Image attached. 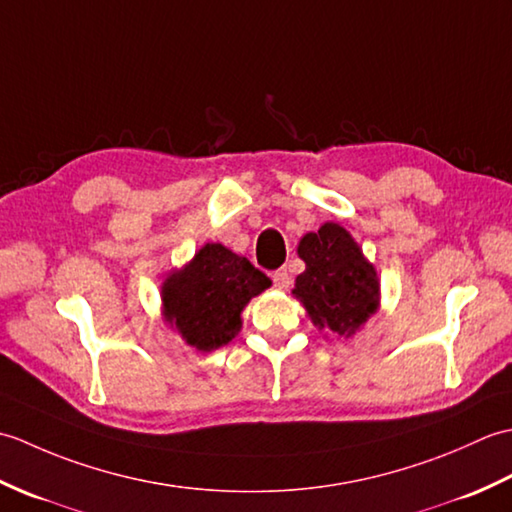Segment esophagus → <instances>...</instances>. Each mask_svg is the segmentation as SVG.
Returning a JSON list of instances; mask_svg holds the SVG:
<instances>
[{"label":"esophagus","instance_id":"obj_1","mask_svg":"<svg viewBox=\"0 0 512 512\" xmlns=\"http://www.w3.org/2000/svg\"><path fill=\"white\" fill-rule=\"evenodd\" d=\"M273 284L279 288V290H286L290 286V273L286 268H279L273 273Z\"/></svg>","mask_w":512,"mask_h":512}]
</instances>
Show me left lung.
Masks as SVG:
<instances>
[{"mask_svg":"<svg viewBox=\"0 0 512 512\" xmlns=\"http://www.w3.org/2000/svg\"><path fill=\"white\" fill-rule=\"evenodd\" d=\"M299 257L306 270L295 281V295L319 330L352 336L378 310L376 268L343 226L325 222L301 237Z\"/></svg>","mask_w":512,"mask_h":512,"instance_id":"8db88e82","label":"left lung"}]
</instances>
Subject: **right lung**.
Returning a JSON list of instances; mask_svg holds the SVG:
<instances>
[{"label":"right lung","instance_id":"obj_1","mask_svg":"<svg viewBox=\"0 0 512 512\" xmlns=\"http://www.w3.org/2000/svg\"><path fill=\"white\" fill-rule=\"evenodd\" d=\"M268 286L270 279L246 257L222 244H204L162 284L165 321L195 350H217L235 339L246 303Z\"/></svg>","mask_w":512,"mask_h":512}]
</instances>
